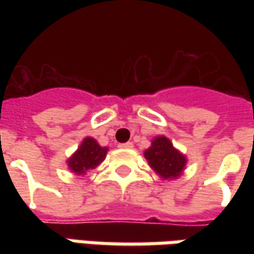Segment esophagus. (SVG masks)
I'll return each instance as SVG.
<instances>
[{
	"label": "esophagus",
	"instance_id": "esophagus-1",
	"mask_svg": "<svg viewBox=\"0 0 254 254\" xmlns=\"http://www.w3.org/2000/svg\"><path fill=\"white\" fill-rule=\"evenodd\" d=\"M118 147L120 148H133V143H130V141H127V143H122V144H118Z\"/></svg>",
	"mask_w": 254,
	"mask_h": 254
}]
</instances>
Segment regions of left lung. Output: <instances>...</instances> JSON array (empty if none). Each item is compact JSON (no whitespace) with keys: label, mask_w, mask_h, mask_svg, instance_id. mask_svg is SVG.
Returning <instances> with one entry per match:
<instances>
[{"label":"left lung","mask_w":254,"mask_h":254,"mask_svg":"<svg viewBox=\"0 0 254 254\" xmlns=\"http://www.w3.org/2000/svg\"><path fill=\"white\" fill-rule=\"evenodd\" d=\"M151 169L162 180H176L181 176L187 165V158L165 136H158L152 140L151 147L144 151Z\"/></svg>","instance_id":"8db88e82"}]
</instances>
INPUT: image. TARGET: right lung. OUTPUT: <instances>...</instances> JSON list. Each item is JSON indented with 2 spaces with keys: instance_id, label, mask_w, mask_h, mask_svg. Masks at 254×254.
I'll return each mask as SVG.
<instances>
[{
  "instance_id": "add662e5",
  "label": "right lung",
  "mask_w": 254,
  "mask_h": 254,
  "mask_svg": "<svg viewBox=\"0 0 254 254\" xmlns=\"http://www.w3.org/2000/svg\"><path fill=\"white\" fill-rule=\"evenodd\" d=\"M107 147H100L92 137H85L77 151L67 159V167L77 176H84L87 171L96 169L105 160Z\"/></svg>"
}]
</instances>
